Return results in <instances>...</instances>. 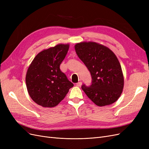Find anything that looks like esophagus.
<instances>
[{"label": "esophagus", "instance_id": "34e87169", "mask_svg": "<svg viewBox=\"0 0 149 149\" xmlns=\"http://www.w3.org/2000/svg\"><path fill=\"white\" fill-rule=\"evenodd\" d=\"M81 84H82V83L81 82V81H79V82L76 83V86H78V87L81 86Z\"/></svg>", "mask_w": 149, "mask_h": 149}]
</instances>
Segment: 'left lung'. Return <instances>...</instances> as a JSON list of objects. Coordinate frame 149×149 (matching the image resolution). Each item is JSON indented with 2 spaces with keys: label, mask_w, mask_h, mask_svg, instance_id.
I'll return each instance as SVG.
<instances>
[{
  "label": "left lung",
  "mask_w": 149,
  "mask_h": 149,
  "mask_svg": "<svg viewBox=\"0 0 149 149\" xmlns=\"http://www.w3.org/2000/svg\"><path fill=\"white\" fill-rule=\"evenodd\" d=\"M74 48L91 75V84L81 86L85 94L98 106L116 102L123 92L124 76L115 54L107 47L92 42L77 43Z\"/></svg>",
  "instance_id": "left-lung-1"
}]
</instances>
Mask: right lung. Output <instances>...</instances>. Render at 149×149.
<instances>
[{"label": "right lung", "instance_id": "1", "mask_svg": "<svg viewBox=\"0 0 149 149\" xmlns=\"http://www.w3.org/2000/svg\"><path fill=\"white\" fill-rule=\"evenodd\" d=\"M69 46L58 44L44 49L31 63L25 81L30 97L37 104L44 107L57 106L74 86L60 68Z\"/></svg>", "mask_w": 149, "mask_h": 149}]
</instances>
